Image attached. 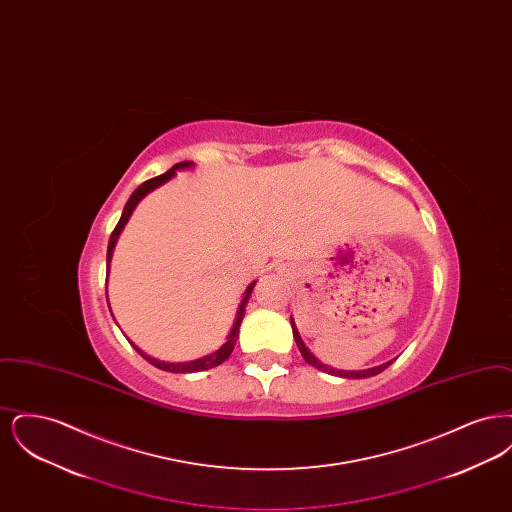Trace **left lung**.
I'll return each instance as SVG.
<instances>
[{"mask_svg": "<svg viewBox=\"0 0 512 512\" xmlns=\"http://www.w3.org/2000/svg\"><path fill=\"white\" fill-rule=\"evenodd\" d=\"M290 322H292L293 338H295V343H297V347H299L303 359H305L309 365L315 366L318 370H322V372H328V374H334V376H340V378H370V376H376V374L384 372V370L395 361V359H393V361H388V363H384V365L374 366V368H368V370H334V368H330V366L322 365L317 357L305 347V343L301 340V336H299V332H297V328H295V324H293V318H290Z\"/></svg>", "mask_w": 512, "mask_h": 512, "instance_id": "left-lung-1", "label": "left lung"}]
</instances>
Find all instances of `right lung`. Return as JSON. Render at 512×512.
I'll return each instance as SVG.
<instances>
[{"mask_svg": "<svg viewBox=\"0 0 512 512\" xmlns=\"http://www.w3.org/2000/svg\"><path fill=\"white\" fill-rule=\"evenodd\" d=\"M184 167H192V163H190V161L176 163V165H174L172 169H169V171L165 172V174H159V176H155V178H151V180H146L144 184H140V186L134 190V194L130 195V199H128V201H126V205H124V211H122L121 219L117 222V226H115V230L111 232V238H109V247H107V267H109V261H111V255H113V247L117 244V238H119V234H121L122 228H124V224H126V220L130 219V215H132L134 207L140 203V199H142L144 195L149 194L151 190H155L157 186L165 184L169 178L174 176V171H176V169H184ZM253 286H255V282H253V284H249V288L245 290L244 301H242V305H240L236 324H234V328H232V332H230V336H228L226 343H222L215 353H211V355H207V357H203V359L192 361V363H163V361H157V359L147 357L146 353H142L136 345H134V349H136V351L146 359L147 363H151V365L157 366V368H161V370H167V372L188 374V372H201V370H209V368H215V366L222 365V363L230 357V353L234 351V347H236V340H238V336H240V332H238V330H240V324H242V318H244L247 299H249V295L253 292Z\"/></svg>", "mask_w": 512, "mask_h": 512, "instance_id": "1", "label": "right lung"}]
</instances>
